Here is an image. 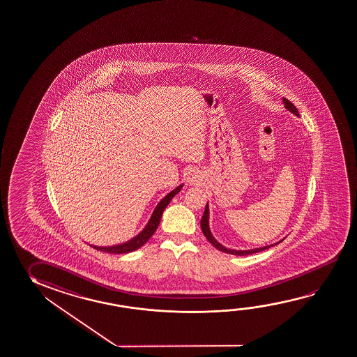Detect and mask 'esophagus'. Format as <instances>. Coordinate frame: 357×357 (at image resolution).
Segmentation results:
<instances>
[{"instance_id": "obj_1", "label": "esophagus", "mask_w": 357, "mask_h": 357, "mask_svg": "<svg viewBox=\"0 0 357 357\" xmlns=\"http://www.w3.org/2000/svg\"><path fill=\"white\" fill-rule=\"evenodd\" d=\"M199 175H198V172L196 171H191V174L188 176V178H187V181L190 182V185H197L198 182H199Z\"/></svg>"}]
</instances>
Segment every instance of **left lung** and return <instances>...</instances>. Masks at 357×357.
I'll return each mask as SVG.
<instances>
[{
	"mask_svg": "<svg viewBox=\"0 0 357 357\" xmlns=\"http://www.w3.org/2000/svg\"><path fill=\"white\" fill-rule=\"evenodd\" d=\"M283 104L284 108L289 110L290 113L294 114L296 116H299V113H298V109L295 108L294 104H291V102H289L288 99H285L283 98ZM201 229H202V232H204V237L208 239V242H211V244L215 247V248L218 249V250H221L223 253H227V255H255V253H258V252H261V250H266V249L271 248V247H274V245H277V244L280 243V242H283L285 237L282 238L280 241H278L275 243L268 244V245H264V247H259V248H252V249H232V248H227L225 247L223 244L220 243L217 239H215V236L212 234L211 232L210 228V206H208V202L206 204V208H204V215H202V220H201Z\"/></svg>",
	"mask_w": 357,
	"mask_h": 357,
	"instance_id": "8db88e82",
	"label": "left lung"
}]
</instances>
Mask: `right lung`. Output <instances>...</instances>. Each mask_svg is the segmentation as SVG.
<instances>
[{
    "label": "right lung",
    "instance_id": "obj_1",
    "mask_svg": "<svg viewBox=\"0 0 357 357\" xmlns=\"http://www.w3.org/2000/svg\"><path fill=\"white\" fill-rule=\"evenodd\" d=\"M182 187H183V183L175 187V188L167 193L164 198L160 199L159 204H156V207L153 208V213L150 215L146 226L144 227L142 231L137 233L136 236H134V237L128 239V241H125L123 243L113 244V245H94V244H91V247L94 249H98V250H100V252L112 253V255H125V253H130V252H134L136 249L140 248L144 244L146 243L147 241H149L153 233H155V231L158 229L165 208L167 207V204H170L171 199L174 198L176 193H178L181 191Z\"/></svg>",
    "mask_w": 357,
    "mask_h": 357
}]
</instances>
